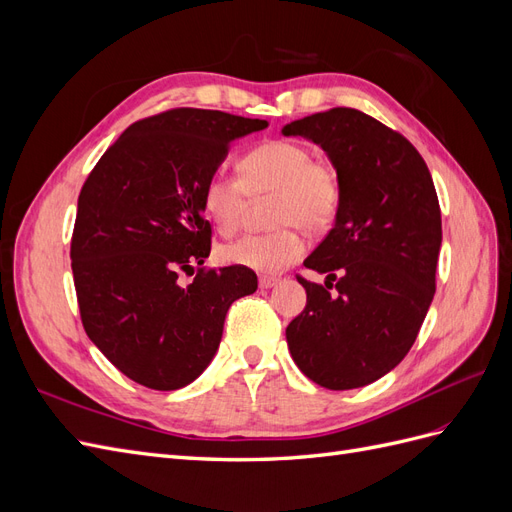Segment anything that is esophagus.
I'll return each instance as SVG.
<instances>
[{"instance_id":"esophagus-1","label":"esophagus","mask_w":512,"mask_h":512,"mask_svg":"<svg viewBox=\"0 0 512 512\" xmlns=\"http://www.w3.org/2000/svg\"><path fill=\"white\" fill-rule=\"evenodd\" d=\"M277 282H280V280H277V277H269V275H262L260 280H258L260 288H273Z\"/></svg>"}]
</instances>
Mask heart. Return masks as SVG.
<instances>
[{
	"mask_svg": "<svg viewBox=\"0 0 512 512\" xmlns=\"http://www.w3.org/2000/svg\"><path fill=\"white\" fill-rule=\"evenodd\" d=\"M239 179L211 175L200 190V205L213 228L224 237L237 235L243 226L247 198L271 196L269 220L282 224L262 235H247L220 247L228 265L256 273H277L297 262L305 239L297 226L309 232L329 230L342 207V177L324 158L299 141H267L239 158Z\"/></svg>",
	"mask_w": 512,
	"mask_h": 512,
	"instance_id": "heart-1",
	"label": "heart"
}]
</instances>
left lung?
Returning a JSON list of instances; mask_svg holds the SVG:
<instances>
[{"label":"left lung","mask_w":512,"mask_h":512,"mask_svg":"<svg viewBox=\"0 0 512 512\" xmlns=\"http://www.w3.org/2000/svg\"><path fill=\"white\" fill-rule=\"evenodd\" d=\"M282 132L327 151L344 190L335 226L303 262L327 282L297 275L307 305L288 324V350L324 389H359L399 365L421 331L442 245L438 194L408 138L356 108L309 115Z\"/></svg>","instance_id":"left-lung-1"}]
</instances>
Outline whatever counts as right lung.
<instances>
[{"label": "right lung", "instance_id": "1", "mask_svg": "<svg viewBox=\"0 0 512 512\" xmlns=\"http://www.w3.org/2000/svg\"><path fill=\"white\" fill-rule=\"evenodd\" d=\"M265 119L170 108L132 123L85 179L70 243L81 320L123 376L177 391L203 374L232 301L258 288L243 267L207 269L200 205L230 143ZM197 271L192 285L181 272Z\"/></svg>", "mask_w": 512, "mask_h": 512}]
</instances>
